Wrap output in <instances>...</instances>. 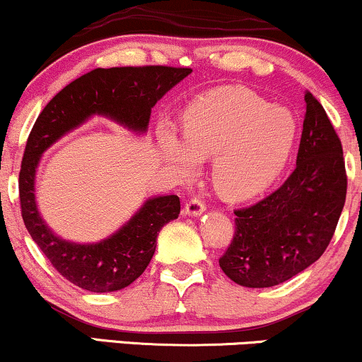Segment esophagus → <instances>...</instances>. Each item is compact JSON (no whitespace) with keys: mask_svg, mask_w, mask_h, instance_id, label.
<instances>
[{"mask_svg":"<svg viewBox=\"0 0 362 362\" xmlns=\"http://www.w3.org/2000/svg\"><path fill=\"white\" fill-rule=\"evenodd\" d=\"M205 210H206L205 202H202L199 198H191L185 206V214L189 216H199Z\"/></svg>","mask_w":362,"mask_h":362,"instance_id":"esophagus-1","label":"esophagus"}]
</instances>
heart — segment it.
Listing matches in <instances>:
<instances>
[{
	"label": "heart",
	"instance_id": "obj_1",
	"mask_svg": "<svg viewBox=\"0 0 362 362\" xmlns=\"http://www.w3.org/2000/svg\"><path fill=\"white\" fill-rule=\"evenodd\" d=\"M296 139V118L244 88H220L198 98L182 118V140L164 127V159L191 174L211 160V182L227 199H247L281 173Z\"/></svg>",
	"mask_w": 362,
	"mask_h": 362
}]
</instances>
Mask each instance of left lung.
<instances>
[{"label":"left lung","instance_id":"left-lung-1","mask_svg":"<svg viewBox=\"0 0 362 362\" xmlns=\"http://www.w3.org/2000/svg\"><path fill=\"white\" fill-rule=\"evenodd\" d=\"M296 168L256 205L235 210V233L220 267L245 288L281 284L312 266L332 240L347 193L342 144L324 106L305 93Z\"/></svg>","mask_w":362,"mask_h":362}]
</instances>
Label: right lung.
<instances>
[{"mask_svg":"<svg viewBox=\"0 0 362 362\" xmlns=\"http://www.w3.org/2000/svg\"><path fill=\"white\" fill-rule=\"evenodd\" d=\"M191 74L189 67L142 66L95 69L67 84L38 115L20 169V206L25 227L50 264L67 281L93 293L118 291L146 271L157 233L181 211L176 194L148 198L127 223L96 244L64 240L47 227L35 202L37 165L44 152L93 115L144 134L157 101Z\"/></svg>","mask_w":362,"mask_h":362,"instance_id":"add662e5","label":"right lung"}]
</instances>
